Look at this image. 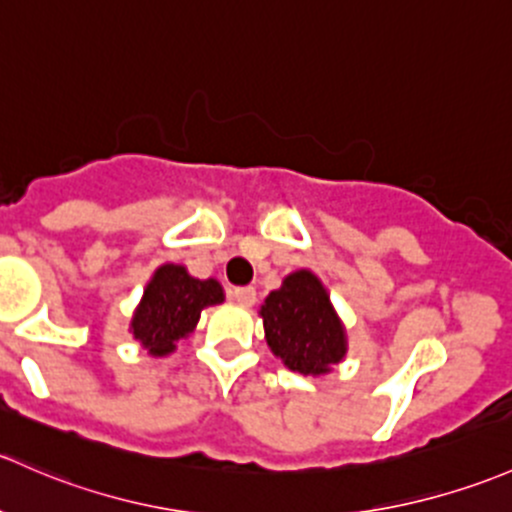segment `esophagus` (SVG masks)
<instances>
[{"label": "esophagus", "mask_w": 512, "mask_h": 512, "mask_svg": "<svg viewBox=\"0 0 512 512\" xmlns=\"http://www.w3.org/2000/svg\"><path fill=\"white\" fill-rule=\"evenodd\" d=\"M230 297H233V301H238L240 306H252L257 301V292L252 287H235L230 289Z\"/></svg>", "instance_id": "1"}]
</instances>
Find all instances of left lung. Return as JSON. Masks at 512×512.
Instances as JSON below:
<instances>
[{
	"instance_id": "1",
	"label": "left lung",
	"mask_w": 512,
	"mask_h": 512,
	"mask_svg": "<svg viewBox=\"0 0 512 512\" xmlns=\"http://www.w3.org/2000/svg\"><path fill=\"white\" fill-rule=\"evenodd\" d=\"M270 351L299 375H328L348 353V336L324 282L311 270H297L260 306Z\"/></svg>"
}]
</instances>
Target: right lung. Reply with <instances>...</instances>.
<instances>
[{
    "instance_id": "obj_1",
    "label": "right lung",
    "mask_w": 512,
    "mask_h": 512,
    "mask_svg": "<svg viewBox=\"0 0 512 512\" xmlns=\"http://www.w3.org/2000/svg\"><path fill=\"white\" fill-rule=\"evenodd\" d=\"M218 279H198L184 265L166 262L154 270L129 321V333L152 358L176 351V343L193 333L201 311L223 304Z\"/></svg>"
}]
</instances>
